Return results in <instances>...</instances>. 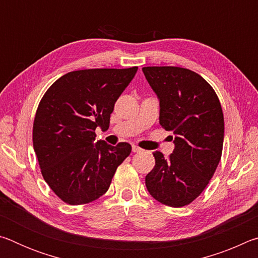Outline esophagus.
Returning <instances> with one entry per match:
<instances>
[{
	"label": "esophagus",
	"mask_w": 258,
	"mask_h": 258,
	"mask_svg": "<svg viewBox=\"0 0 258 258\" xmlns=\"http://www.w3.org/2000/svg\"><path fill=\"white\" fill-rule=\"evenodd\" d=\"M141 150H142V149H141V148H140V147L135 146V145L132 146V151H133V152H140Z\"/></svg>",
	"instance_id": "obj_1"
}]
</instances>
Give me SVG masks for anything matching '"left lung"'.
Returning a JSON list of instances; mask_svg holds the SVG:
<instances>
[{"instance_id": "1", "label": "left lung", "mask_w": 258, "mask_h": 258, "mask_svg": "<svg viewBox=\"0 0 258 258\" xmlns=\"http://www.w3.org/2000/svg\"><path fill=\"white\" fill-rule=\"evenodd\" d=\"M159 100V123L173 132V154L155 151L146 186L157 202L182 207L207 186L221 160L224 117L215 91L197 73L181 67H143Z\"/></svg>"}]
</instances>
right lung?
<instances>
[{
    "label": "right lung",
    "instance_id": "obj_1",
    "mask_svg": "<svg viewBox=\"0 0 258 258\" xmlns=\"http://www.w3.org/2000/svg\"><path fill=\"white\" fill-rule=\"evenodd\" d=\"M138 67L84 69L56 80L38 104L33 146L42 175L69 205L101 197L132 147L95 141V128L108 130L110 113Z\"/></svg>",
    "mask_w": 258,
    "mask_h": 258
}]
</instances>
